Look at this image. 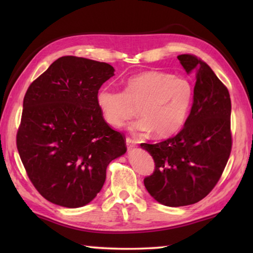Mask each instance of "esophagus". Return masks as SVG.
Instances as JSON below:
<instances>
[{
  "instance_id": "34e87169",
  "label": "esophagus",
  "mask_w": 253,
  "mask_h": 253,
  "mask_svg": "<svg viewBox=\"0 0 253 253\" xmlns=\"http://www.w3.org/2000/svg\"><path fill=\"white\" fill-rule=\"evenodd\" d=\"M126 146L128 148V151H130V149H132L136 146V142H134V140L130 138H126Z\"/></svg>"
}]
</instances>
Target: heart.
<instances>
[{"mask_svg":"<svg viewBox=\"0 0 253 253\" xmlns=\"http://www.w3.org/2000/svg\"><path fill=\"white\" fill-rule=\"evenodd\" d=\"M194 90L185 78L161 71H143L125 81V91L100 88L96 102L104 121L122 128L137 116L142 119L130 126L132 132H151L160 138L173 136L186 121Z\"/></svg>","mask_w":253,"mask_h":253,"instance_id":"heart-1","label":"heart"}]
</instances>
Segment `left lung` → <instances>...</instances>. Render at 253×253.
<instances>
[{"mask_svg":"<svg viewBox=\"0 0 253 253\" xmlns=\"http://www.w3.org/2000/svg\"><path fill=\"white\" fill-rule=\"evenodd\" d=\"M177 59L186 72H195L191 113L176 136L140 145L155 162L145 187L158 203L172 208L194 204L213 190L232 146L228 89L202 60L192 54Z\"/></svg>","mask_w":253,"mask_h":253,"instance_id":"8db88e82","label":"left lung"}]
</instances>
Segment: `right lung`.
<instances>
[{
	"label": "right lung",
	"mask_w": 253,
	"mask_h": 253,
	"mask_svg": "<svg viewBox=\"0 0 253 253\" xmlns=\"http://www.w3.org/2000/svg\"><path fill=\"white\" fill-rule=\"evenodd\" d=\"M115 69L106 62L66 55L30 84L16 146L34 187L69 209L90 203L104 186L109 163L126 153L96 96Z\"/></svg>",
	"instance_id": "obj_1"
}]
</instances>
